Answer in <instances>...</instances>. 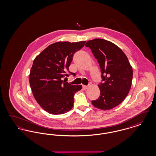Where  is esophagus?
<instances>
[{
  "label": "esophagus",
  "mask_w": 156,
  "mask_h": 156,
  "mask_svg": "<svg viewBox=\"0 0 156 156\" xmlns=\"http://www.w3.org/2000/svg\"><path fill=\"white\" fill-rule=\"evenodd\" d=\"M88 86H86V85H82V88L83 89H88Z\"/></svg>",
  "instance_id": "34e87169"
}]
</instances>
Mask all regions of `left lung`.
<instances>
[{"mask_svg": "<svg viewBox=\"0 0 156 156\" xmlns=\"http://www.w3.org/2000/svg\"><path fill=\"white\" fill-rule=\"evenodd\" d=\"M97 59L101 71L102 81L98 85L100 96L92 101L98 109L109 110L126 98L131 88L133 69L125 54L116 45L101 38L87 42Z\"/></svg>", "mask_w": 156, "mask_h": 156, "instance_id": "left-lung-1", "label": "left lung"}]
</instances>
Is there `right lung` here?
Instances as JSON below:
<instances>
[{
    "mask_svg": "<svg viewBox=\"0 0 156 156\" xmlns=\"http://www.w3.org/2000/svg\"><path fill=\"white\" fill-rule=\"evenodd\" d=\"M85 42L54 43L34 60L29 76L30 87L37 103L48 113L63 114L73 108L74 95L82 86L71 85L62 79L73 75L69 67L74 54L81 50Z\"/></svg>",
    "mask_w": 156,
    "mask_h": 156,
    "instance_id": "add662e5",
    "label": "right lung"
}]
</instances>
